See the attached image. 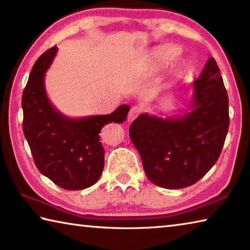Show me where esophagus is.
I'll list each match as a JSON object with an SVG mask.
<instances>
[{"label":"esophagus","instance_id":"34e87169","mask_svg":"<svg viewBox=\"0 0 250 250\" xmlns=\"http://www.w3.org/2000/svg\"><path fill=\"white\" fill-rule=\"evenodd\" d=\"M143 111V108L141 105H133L132 108L130 109L129 115H128V121H132L137 118L140 113Z\"/></svg>","mask_w":250,"mask_h":250}]
</instances>
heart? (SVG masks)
<instances>
[{
  "label": "heart",
  "instance_id": "b5f03b06",
  "mask_svg": "<svg viewBox=\"0 0 250 250\" xmlns=\"http://www.w3.org/2000/svg\"><path fill=\"white\" fill-rule=\"evenodd\" d=\"M177 54H179V50L173 46H166V47L160 48L154 54V65L167 64L176 57Z\"/></svg>",
  "mask_w": 250,
  "mask_h": 250
}]
</instances>
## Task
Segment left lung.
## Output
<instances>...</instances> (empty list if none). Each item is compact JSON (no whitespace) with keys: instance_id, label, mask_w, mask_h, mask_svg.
Instances as JSON below:
<instances>
[{"instance_id":"1","label":"left lung","mask_w":250,"mask_h":250,"mask_svg":"<svg viewBox=\"0 0 250 250\" xmlns=\"http://www.w3.org/2000/svg\"><path fill=\"white\" fill-rule=\"evenodd\" d=\"M193 110L185 117L163 119L143 113L130 125L147 179L161 188L195 184L217 162L225 143L228 96L213 57L193 83Z\"/></svg>"}]
</instances>
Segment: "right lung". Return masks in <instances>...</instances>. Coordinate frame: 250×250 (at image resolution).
Here are the masks:
<instances>
[{"mask_svg":"<svg viewBox=\"0 0 250 250\" xmlns=\"http://www.w3.org/2000/svg\"><path fill=\"white\" fill-rule=\"evenodd\" d=\"M57 47L49 48L34 64L22 96L23 131L39 171L59 188L77 191L94 185L103 173V126L122 124L130 107L122 104L110 115L70 119L55 110L46 96L44 75Z\"/></svg>","mask_w":250,"mask_h":250,"instance_id":"right-lung-1","label":"right lung"}]
</instances>
